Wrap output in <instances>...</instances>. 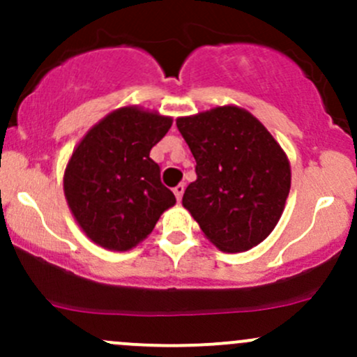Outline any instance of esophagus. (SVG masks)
<instances>
[{
    "label": "esophagus",
    "instance_id": "1",
    "mask_svg": "<svg viewBox=\"0 0 357 357\" xmlns=\"http://www.w3.org/2000/svg\"><path fill=\"white\" fill-rule=\"evenodd\" d=\"M172 192H174V195H176V200H181L183 199V193H185V185H183V183H179L178 186H174V188H172Z\"/></svg>",
    "mask_w": 357,
    "mask_h": 357
}]
</instances>
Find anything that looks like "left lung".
Segmentation results:
<instances>
[{
    "label": "left lung",
    "instance_id": "8db88e82",
    "mask_svg": "<svg viewBox=\"0 0 357 357\" xmlns=\"http://www.w3.org/2000/svg\"><path fill=\"white\" fill-rule=\"evenodd\" d=\"M195 157L183 205L222 252L259 245L278 225L290 192V162L271 132L240 107L176 121Z\"/></svg>",
    "mask_w": 357,
    "mask_h": 357
}]
</instances>
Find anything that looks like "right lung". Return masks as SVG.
I'll list each match as a JSON object with an SVG mask.
<instances>
[{
	"label": "right lung",
	"instance_id": "add662e5",
	"mask_svg": "<svg viewBox=\"0 0 357 357\" xmlns=\"http://www.w3.org/2000/svg\"><path fill=\"white\" fill-rule=\"evenodd\" d=\"M171 126L172 119L157 112L122 107L93 126L75 146L63 192L77 225L100 247L119 252L136 247L176 204L150 158Z\"/></svg>",
	"mask_w": 357,
	"mask_h": 357
}]
</instances>
